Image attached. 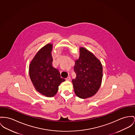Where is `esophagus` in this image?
I'll use <instances>...</instances> for the list:
<instances>
[{
	"instance_id": "esophagus-1",
	"label": "esophagus",
	"mask_w": 135,
	"mask_h": 135,
	"mask_svg": "<svg viewBox=\"0 0 135 135\" xmlns=\"http://www.w3.org/2000/svg\"><path fill=\"white\" fill-rule=\"evenodd\" d=\"M66 80L67 81H70L71 80V77L70 76H68L66 78Z\"/></svg>"
}]
</instances>
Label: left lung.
Masks as SVG:
<instances>
[{
	"label": "left lung",
	"instance_id": "left-lung-1",
	"mask_svg": "<svg viewBox=\"0 0 135 135\" xmlns=\"http://www.w3.org/2000/svg\"><path fill=\"white\" fill-rule=\"evenodd\" d=\"M79 54L74 68L76 77L72 82L76 96L86 99L98 91L102 83L103 68L99 59L85 48L80 47Z\"/></svg>",
	"mask_w": 135,
	"mask_h": 135
}]
</instances>
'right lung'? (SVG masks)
I'll use <instances>...</instances> for the list:
<instances>
[{"mask_svg":"<svg viewBox=\"0 0 135 135\" xmlns=\"http://www.w3.org/2000/svg\"><path fill=\"white\" fill-rule=\"evenodd\" d=\"M53 45L48 44L40 49L29 65V75L36 90L47 97L54 96L59 85L65 80L52 66Z\"/></svg>","mask_w":135,"mask_h":135,"instance_id":"obj_1","label":"right lung"}]
</instances>
